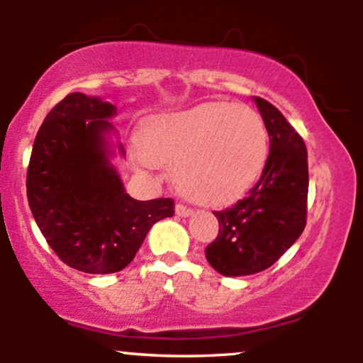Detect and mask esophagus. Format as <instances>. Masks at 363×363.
Wrapping results in <instances>:
<instances>
[{"mask_svg":"<svg viewBox=\"0 0 363 363\" xmlns=\"http://www.w3.org/2000/svg\"><path fill=\"white\" fill-rule=\"evenodd\" d=\"M176 213L179 216H189V215H193V210H191L189 206H186V205H182V203H179V205H176Z\"/></svg>","mask_w":363,"mask_h":363,"instance_id":"34e87169","label":"esophagus"}]
</instances>
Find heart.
I'll return each mask as SVG.
<instances>
[{
  "instance_id": "obj_1",
  "label": "heart",
  "mask_w": 363,
  "mask_h": 363,
  "mask_svg": "<svg viewBox=\"0 0 363 363\" xmlns=\"http://www.w3.org/2000/svg\"><path fill=\"white\" fill-rule=\"evenodd\" d=\"M143 160L174 167L182 194L203 205L242 196L268 158V131L256 111L211 102L150 124Z\"/></svg>"
}]
</instances>
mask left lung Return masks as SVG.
<instances>
[{"label": "left lung", "instance_id": "1", "mask_svg": "<svg viewBox=\"0 0 363 363\" xmlns=\"http://www.w3.org/2000/svg\"><path fill=\"white\" fill-rule=\"evenodd\" d=\"M269 136V155L259 181L244 199L222 211L218 235L205 249L223 277L264 272L301 237L307 220L309 167L302 136L273 104L254 99Z\"/></svg>", "mask_w": 363, "mask_h": 363}]
</instances>
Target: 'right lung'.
Segmentation results:
<instances>
[{
  "instance_id": "add662e5",
  "label": "right lung",
  "mask_w": 363,
  "mask_h": 363,
  "mask_svg": "<svg viewBox=\"0 0 363 363\" xmlns=\"http://www.w3.org/2000/svg\"><path fill=\"white\" fill-rule=\"evenodd\" d=\"M114 116L116 107L101 97L66 95L45 116L28 162L37 227L57 257L83 273L126 268L152 225L174 215L170 198L138 201L124 191L109 160Z\"/></svg>"
}]
</instances>
